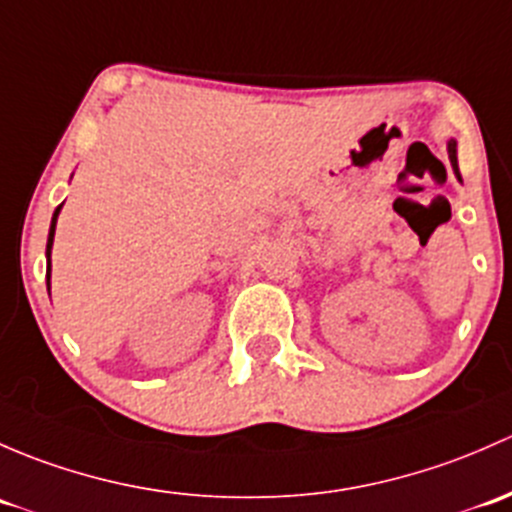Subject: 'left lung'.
I'll list each match as a JSON object with an SVG mask.
<instances>
[{"instance_id": "left-lung-1", "label": "left lung", "mask_w": 512, "mask_h": 512, "mask_svg": "<svg viewBox=\"0 0 512 512\" xmlns=\"http://www.w3.org/2000/svg\"><path fill=\"white\" fill-rule=\"evenodd\" d=\"M449 157H451V165H453V170H456V175H458V160H456V142H449Z\"/></svg>"}]
</instances>
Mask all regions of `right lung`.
I'll list each match as a JSON object with an SVG mask.
<instances>
[{
    "label": "right lung",
    "instance_id": "right-lung-1",
    "mask_svg": "<svg viewBox=\"0 0 512 512\" xmlns=\"http://www.w3.org/2000/svg\"><path fill=\"white\" fill-rule=\"evenodd\" d=\"M59 209H56L54 219H51V231H49V244H46V256H51V244H54V231H56V217H59ZM49 266H51V258H49Z\"/></svg>",
    "mask_w": 512,
    "mask_h": 512
}]
</instances>
